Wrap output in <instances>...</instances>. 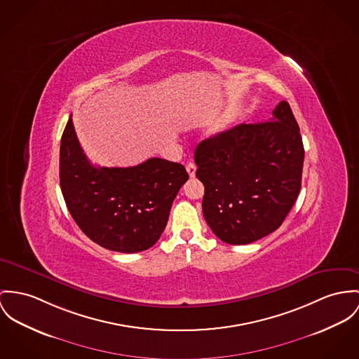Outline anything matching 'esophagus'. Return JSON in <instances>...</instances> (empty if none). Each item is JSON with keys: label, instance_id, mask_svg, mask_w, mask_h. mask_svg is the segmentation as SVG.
<instances>
[{"label": "esophagus", "instance_id": "esophagus-1", "mask_svg": "<svg viewBox=\"0 0 359 359\" xmlns=\"http://www.w3.org/2000/svg\"><path fill=\"white\" fill-rule=\"evenodd\" d=\"M186 169H187V172H189L190 177H194V176H195V172H196V165H195L194 163H189L187 166H186Z\"/></svg>", "mask_w": 359, "mask_h": 359}]
</instances>
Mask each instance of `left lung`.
<instances>
[{
	"mask_svg": "<svg viewBox=\"0 0 359 359\" xmlns=\"http://www.w3.org/2000/svg\"><path fill=\"white\" fill-rule=\"evenodd\" d=\"M304 143L288 102L272 118L202 140L194 154L203 217L228 245L255 242L283 224L301 191Z\"/></svg>",
	"mask_w": 359,
	"mask_h": 359,
	"instance_id": "obj_1",
	"label": "left lung"
}]
</instances>
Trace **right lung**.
I'll list each match as a JSON object with an SVG mask.
<instances>
[{"mask_svg": "<svg viewBox=\"0 0 359 359\" xmlns=\"http://www.w3.org/2000/svg\"><path fill=\"white\" fill-rule=\"evenodd\" d=\"M189 180L184 166L149 158L137 166L98 168L86 157L69 117L60 146V186L78 226L94 243L118 252L151 248Z\"/></svg>", "mask_w": 359, "mask_h": 359, "instance_id": "obj_1", "label": "right lung"}]
</instances>
